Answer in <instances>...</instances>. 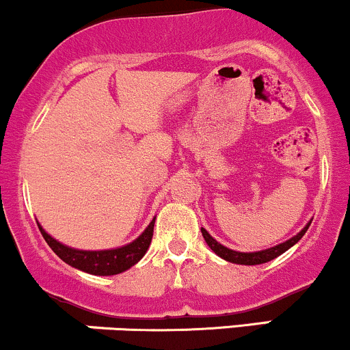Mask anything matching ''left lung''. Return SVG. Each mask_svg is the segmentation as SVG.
<instances>
[{
  "label": "left lung",
  "instance_id": "obj_1",
  "mask_svg": "<svg viewBox=\"0 0 350 350\" xmlns=\"http://www.w3.org/2000/svg\"><path fill=\"white\" fill-rule=\"evenodd\" d=\"M309 225H310V221L295 237L288 239L287 242L279 243V245L272 247V249L260 250V252H252V254H245V252H235V250L227 249V247H224L221 243L217 242V240L213 239V237L210 235L208 232L205 230V228H202V235H204L205 242L208 243L210 249L215 252L219 257L224 258V260L232 262V264H240V265H258V264H265V262H269V260H273V258L284 254L285 250L291 249L292 245H295V243L299 242L300 239H302L304 234H306L307 228H309Z\"/></svg>",
  "mask_w": 350,
  "mask_h": 350
}]
</instances>
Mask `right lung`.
Here are the masks:
<instances>
[{"label":"right lung","mask_w":350,"mask_h":350,"mask_svg":"<svg viewBox=\"0 0 350 350\" xmlns=\"http://www.w3.org/2000/svg\"><path fill=\"white\" fill-rule=\"evenodd\" d=\"M153 224L155 220L150 221V225L146 227V230L138 237L137 240L129 243L125 247H120L115 250H77L71 249V247L63 245L58 240H55L53 237H50L46 232L40 227L41 235L46 240L48 245L51 247V250L62 258L63 262L75 267V269L83 270L86 273H92V275H115V273L125 272L131 265L137 264L142 257L145 255V252L148 250L150 242H152L153 237Z\"/></svg>","instance_id":"right-lung-1"}]
</instances>
